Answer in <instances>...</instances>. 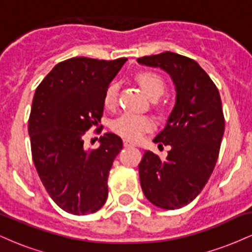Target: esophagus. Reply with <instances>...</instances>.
Masks as SVG:
<instances>
[{
    "label": "esophagus",
    "mask_w": 252,
    "mask_h": 252,
    "mask_svg": "<svg viewBox=\"0 0 252 252\" xmlns=\"http://www.w3.org/2000/svg\"><path fill=\"white\" fill-rule=\"evenodd\" d=\"M123 144H124V147H135V143L131 142V141H129V140H124Z\"/></svg>",
    "instance_id": "obj_1"
}]
</instances>
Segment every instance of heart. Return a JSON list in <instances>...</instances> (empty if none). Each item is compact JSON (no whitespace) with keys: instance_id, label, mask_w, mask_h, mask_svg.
<instances>
[{"instance_id":"1","label":"heart","mask_w":252,"mask_h":252,"mask_svg":"<svg viewBox=\"0 0 252 252\" xmlns=\"http://www.w3.org/2000/svg\"><path fill=\"white\" fill-rule=\"evenodd\" d=\"M136 80L140 84L144 94L150 99H158L161 94H163L166 90V83L163 78L158 76L155 72L143 71L136 76ZM118 86L117 84L111 83L106 88L104 92V106L106 109L111 110L117 104ZM155 123L152 117L144 116V115H134V114H124L122 116L112 122L111 128L117 135L122 136L128 140L136 141L142 137L144 132L150 131L154 129Z\"/></svg>"}]
</instances>
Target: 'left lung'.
Returning <instances> with one entry per match:
<instances>
[{
	"instance_id": "8db88e82",
	"label": "left lung",
	"mask_w": 252,
	"mask_h": 252,
	"mask_svg": "<svg viewBox=\"0 0 252 252\" xmlns=\"http://www.w3.org/2000/svg\"><path fill=\"white\" fill-rule=\"evenodd\" d=\"M141 65L166 71L176 100L166 126L154 138L169 146L166 158L146 150L138 164L141 187L155 206L176 210L196 198L209 181L225 129L220 94L212 79L190 58L163 52L138 58Z\"/></svg>"
}]
</instances>
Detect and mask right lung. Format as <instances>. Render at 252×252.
Returning <instances> with one entry per match:
<instances>
[{
    "instance_id": "obj_1",
    "label": "right lung",
    "mask_w": 252,
    "mask_h": 252,
    "mask_svg": "<svg viewBox=\"0 0 252 252\" xmlns=\"http://www.w3.org/2000/svg\"><path fill=\"white\" fill-rule=\"evenodd\" d=\"M126 60L71 58L57 63L34 94L28 120L33 162L53 201L72 215L94 213L108 198L109 173L122 140L106 132L91 150L83 137L99 126L104 92Z\"/></svg>"
}]
</instances>
